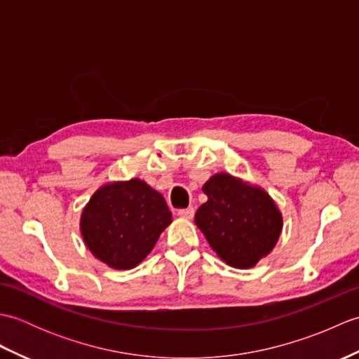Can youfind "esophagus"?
<instances>
[{"mask_svg":"<svg viewBox=\"0 0 359 359\" xmlns=\"http://www.w3.org/2000/svg\"><path fill=\"white\" fill-rule=\"evenodd\" d=\"M177 215H179L180 217H184V219H193V216H194V208H193V207L182 208V210L177 211Z\"/></svg>","mask_w":359,"mask_h":359,"instance_id":"1","label":"esophagus"}]
</instances>
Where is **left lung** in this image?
Returning <instances> with one entry per match:
<instances>
[{
  "label": "left lung",
  "mask_w": 359,
  "mask_h": 359,
  "mask_svg": "<svg viewBox=\"0 0 359 359\" xmlns=\"http://www.w3.org/2000/svg\"><path fill=\"white\" fill-rule=\"evenodd\" d=\"M208 201L194 222L216 255L234 269H251L276 245L282 215L261 187L231 174L211 175L202 187Z\"/></svg>",
  "instance_id": "8db88e82"
}]
</instances>
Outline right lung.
<instances>
[{"label": "right lung", "mask_w": 359, "mask_h": 359, "mask_svg": "<svg viewBox=\"0 0 359 359\" xmlns=\"http://www.w3.org/2000/svg\"><path fill=\"white\" fill-rule=\"evenodd\" d=\"M172 215L163 196L147 182L106 184L81 212V238L97 259L116 270L139 265L154 248Z\"/></svg>", "instance_id": "right-lung-1"}]
</instances>
